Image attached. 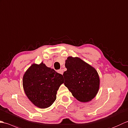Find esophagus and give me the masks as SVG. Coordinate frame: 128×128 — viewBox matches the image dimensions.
Wrapping results in <instances>:
<instances>
[{
  "label": "esophagus",
  "instance_id": "1",
  "mask_svg": "<svg viewBox=\"0 0 128 128\" xmlns=\"http://www.w3.org/2000/svg\"><path fill=\"white\" fill-rule=\"evenodd\" d=\"M58 72L59 73L61 74H63V73H64V70H62V69L59 70H58Z\"/></svg>",
  "mask_w": 128,
  "mask_h": 128
}]
</instances>
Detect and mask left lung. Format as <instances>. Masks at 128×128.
I'll use <instances>...</instances> for the list:
<instances>
[{
    "mask_svg": "<svg viewBox=\"0 0 128 128\" xmlns=\"http://www.w3.org/2000/svg\"><path fill=\"white\" fill-rule=\"evenodd\" d=\"M64 84L76 100L88 102L97 94L100 85L98 74L94 68L78 58L70 56L66 60Z\"/></svg>",
    "mask_w": 128,
    "mask_h": 128,
    "instance_id": "obj_1",
    "label": "left lung"
}]
</instances>
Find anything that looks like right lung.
Returning <instances> with one entry per match:
<instances>
[{
    "label": "right lung",
    "mask_w": 128,
    "mask_h": 128,
    "mask_svg": "<svg viewBox=\"0 0 128 128\" xmlns=\"http://www.w3.org/2000/svg\"><path fill=\"white\" fill-rule=\"evenodd\" d=\"M24 89L28 98L40 108H46L54 102L57 91L64 83L63 76L42 62L33 64L24 76Z\"/></svg>",
    "instance_id": "1"
}]
</instances>
